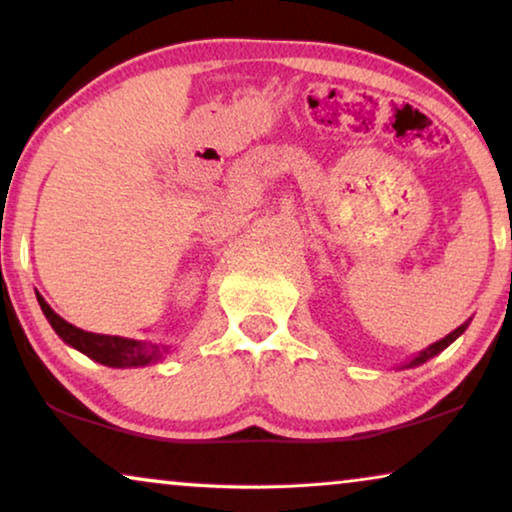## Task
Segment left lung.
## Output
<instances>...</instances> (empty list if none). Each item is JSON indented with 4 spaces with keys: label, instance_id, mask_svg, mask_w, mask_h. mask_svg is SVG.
Wrapping results in <instances>:
<instances>
[{
    "label": "left lung",
    "instance_id": "8db88e82",
    "mask_svg": "<svg viewBox=\"0 0 512 512\" xmlns=\"http://www.w3.org/2000/svg\"><path fill=\"white\" fill-rule=\"evenodd\" d=\"M468 324H471V321H464V324H461L459 328H454V331H452L450 335H445V338H443V340L433 342V345H429V347H426V349H422V352H419L417 356H412V359H410V361H405V363H403V366H398V368H401V370H403V368H415V366H422V363H426V361H429V359H433V356H436V354H440V352H443V349H447V347H450V345H452V342H454V340H457V338H459V335L466 331V328H468Z\"/></svg>",
    "mask_w": 512,
    "mask_h": 512
}]
</instances>
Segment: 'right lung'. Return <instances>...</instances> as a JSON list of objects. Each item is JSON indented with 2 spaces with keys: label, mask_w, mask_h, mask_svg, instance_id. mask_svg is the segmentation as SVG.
Wrapping results in <instances>:
<instances>
[{
  "label": "right lung",
  "mask_w": 512,
  "mask_h": 512,
  "mask_svg": "<svg viewBox=\"0 0 512 512\" xmlns=\"http://www.w3.org/2000/svg\"><path fill=\"white\" fill-rule=\"evenodd\" d=\"M37 300L41 305V312L46 314L48 324L53 326V331L58 333V338L69 347L79 349L81 354H86L88 359H93L102 366L109 368H144L151 363H158L165 354H170V345L163 342H146V340H132L121 338V335H100L76 328L60 317L58 312H53V307L46 303L44 296Z\"/></svg>",
  "instance_id": "add662e5"
}]
</instances>
